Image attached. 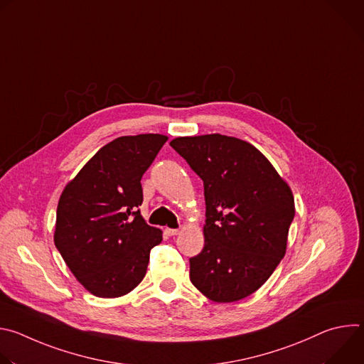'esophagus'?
Instances as JSON below:
<instances>
[{"mask_svg": "<svg viewBox=\"0 0 364 364\" xmlns=\"http://www.w3.org/2000/svg\"><path fill=\"white\" fill-rule=\"evenodd\" d=\"M180 233V230L178 229H166V235H168V236H177Z\"/></svg>", "mask_w": 364, "mask_h": 364, "instance_id": "esophagus-1", "label": "esophagus"}]
</instances>
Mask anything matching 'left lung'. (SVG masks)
<instances>
[{
	"label": "left lung",
	"mask_w": 364,
	"mask_h": 364,
	"mask_svg": "<svg viewBox=\"0 0 364 364\" xmlns=\"http://www.w3.org/2000/svg\"><path fill=\"white\" fill-rule=\"evenodd\" d=\"M170 145L204 186V247L190 257V281L215 302L243 299L285 255L292 191L265 155L239 138L180 136Z\"/></svg>",
	"instance_id": "obj_1"
}]
</instances>
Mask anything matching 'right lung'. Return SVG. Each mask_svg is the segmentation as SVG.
Here are the masks:
<instances>
[{
  "label": "right lung",
  "instance_id": "obj_1",
  "mask_svg": "<svg viewBox=\"0 0 364 364\" xmlns=\"http://www.w3.org/2000/svg\"><path fill=\"white\" fill-rule=\"evenodd\" d=\"M168 138L119 136L103 145L65 187L55 245L76 279L93 295L117 298L145 277L163 232L145 223L141 178Z\"/></svg>",
  "mask_w": 364,
  "mask_h": 364
}]
</instances>
